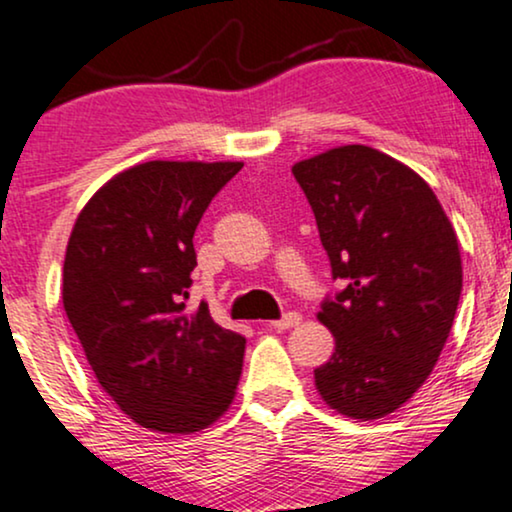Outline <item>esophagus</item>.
Listing matches in <instances>:
<instances>
[{
    "instance_id": "obj_1",
    "label": "esophagus",
    "mask_w": 512,
    "mask_h": 512,
    "mask_svg": "<svg viewBox=\"0 0 512 512\" xmlns=\"http://www.w3.org/2000/svg\"><path fill=\"white\" fill-rule=\"evenodd\" d=\"M300 322H303V317H300L298 312H288V315L276 319V322H272L269 326H272V329H276V331H286V329H293V326H298Z\"/></svg>"
}]
</instances>
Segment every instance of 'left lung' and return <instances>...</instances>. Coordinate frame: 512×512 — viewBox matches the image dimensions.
Listing matches in <instances>:
<instances>
[{
	"mask_svg": "<svg viewBox=\"0 0 512 512\" xmlns=\"http://www.w3.org/2000/svg\"><path fill=\"white\" fill-rule=\"evenodd\" d=\"M334 279L317 319L336 338L315 386L331 410L379 420L408 403L439 360L463 291L458 236L420 174L367 145L293 164Z\"/></svg>",
	"mask_w": 512,
	"mask_h": 512,
	"instance_id": "left-lung-1",
	"label": "left lung"
}]
</instances>
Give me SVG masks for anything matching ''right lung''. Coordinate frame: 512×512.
Listing matches in <instances>:
<instances>
[{
    "mask_svg": "<svg viewBox=\"0 0 512 512\" xmlns=\"http://www.w3.org/2000/svg\"><path fill=\"white\" fill-rule=\"evenodd\" d=\"M240 162H145L116 174L73 224L66 317L104 391L140 427L207 429L229 410L245 338L186 312L202 214Z\"/></svg>",
    "mask_w": 512,
    "mask_h": 512,
    "instance_id": "1",
    "label": "right lung"
}]
</instances>
